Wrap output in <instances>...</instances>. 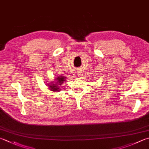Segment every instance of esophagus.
I'll list each match as a JSON object with an SVG mask.
<instances>
[{"mask_svg": "<svg viewBox=\"0 0 149 149\" xmlns=\"http://www.w3.org/2000/svg\"><path fill=\"white\" fill-rule=\"evenodd\" d=\"M77 75H80V72H77Z\"/></svg>", "mask_w": 149, "mask_h": 149, "instance_id": "obj_1", "label": "esophagus"}]
</instances>
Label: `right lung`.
<instances>
[{
	"mask_svg": "<svg viewBox=\"0 0 149 149\" xmlns=\"http://www.w3.org/2000/svg\"><path fill=\"white\" fill-rule=\"evenodd\" d=\"M65 78H64V77H58V78H57L56 79V80H57V82H58V83L59 84L58 85H61V84H62L63 82H64V80H65ZM56 84H54V83H53L52 84V85H50V89H51L52 91H59L60 90V88H59V86H58V84L57 85H55Z\"/></svg>",
	"mask_w": 149,
	"mask_h": 149,
	"instance_id": "1",
	"label": "right lung"
}]
</instances>
